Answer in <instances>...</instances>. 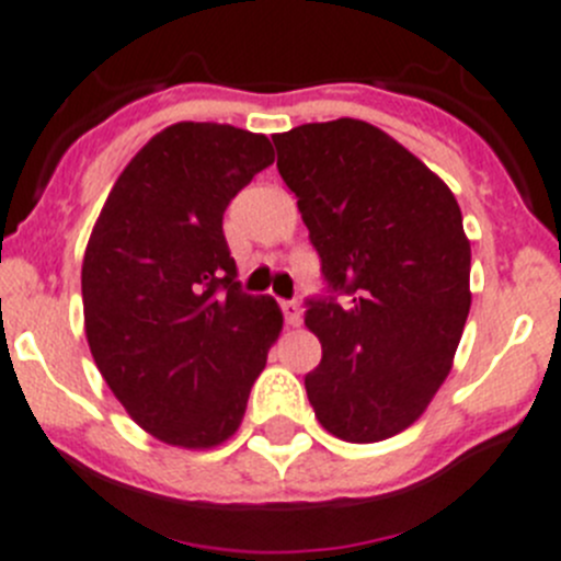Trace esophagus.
I'll return each mask as SVG.
<instances>
[{
	"instance_id": "esophagus-1",
	"label": "esophagus",
	"mask_w": 561,
	"mask_h": 561,
	"mask_svg": "<svg viewBox=\"0 0 561 561\" xmlns=\"http://www.w3.org/2000/svg\"><path fill=\"white\" fill-rule=\"evenodd\" d=\"M280 308H284V317H286V322H289L291 328L300 325V320H302L300 302H297V300H284V302H280Z\"/></svg>"
}]
</instances>
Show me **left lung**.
Masks as SVG:
<instances>
[{
	"label": "left lung",
	"instance_id": "obj_1",
	"mask_svg": "<svg viewBox=\"0 0 561 561\" xmlns=\"http://www.w3.org/2000/svg\"><path fill=\"white\" fill-rule=\"evenodd\" d=\"M272 141L328 284L325 297L306 302L322 344L308 400L339 439H389L428 409L470 314L459 203L367 122L300 125Z\"/></svg>",
	"mask_w": 561,
	"mask_h": 561
}]
</instances>
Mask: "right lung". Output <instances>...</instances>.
Listing matches in <instances>:
<instances>
[{"instance_id": "obj_1", "label": "right lung", "mask_w": 561, "mask_h": 561, "mask_svg": "<svg viewBox=\"0 0 561 561\" xmlns=\"http://www.w3.org/2000/svg\"><path fill=\"white\" fill-rule=\"evenodd\" d=\"M259 133L178 122L107 194L82 259V311L102 378L147 434L214 448L236 434L284 314L247 295L222 233L230 199L270 163Z\"/></svg>"}]
</instances>
